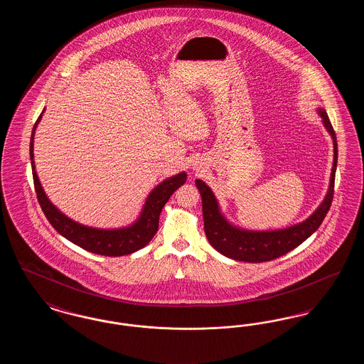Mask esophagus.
<instances>
[{"mask_svg":"<svg viewBox=\"0 0 364 364\" xmlns=\"http://www.w3.org/2000/svg\"><path fill=\"white\" fill-rule=\"evenodd\" d=\"M195 168H196V166H195ZM196 171H198V169H196Z\"/></svg>","mask_w":364,"mask_h":364,"instance_id":"1","label":"esophagus"}]
</instances>
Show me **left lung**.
<instances>
[{"label": "left lung", "instance_id": "left-lung-1", "mask_svg": "<svg viewBox=\"0 0 364 364\" xmlns=\"http://www.w3.org/2000/svg\"><path fill=\"white\" fill-rule=\"evenodd\" d=\"M318 114L322 117V122L333 139L334 158L328 193L322 203L319 205V208H316L306 221L277 230H247L237 228L232 225L224 217V214L220 210L218 200L208 184L199 178L195 181L202 196L205 232L208 242L220 254L230 259L250 263L276 259L292 251L304 240H307L322 224L331 206L334 193V177L337 169V140L336 132L331 127V122L325 109L319 107Z\"/></svg>", "mask_w": 364, "mask_h": 364}]
</instances>
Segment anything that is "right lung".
<instances>
[{
  "instance_id": "1",
  "label": "right lung",
  "mask_w": 364,
  "mask_h": 364,
  "mask_svg": "<svg viewBox=\"0 0 364 364\" xmlns=\"http://www.w3.org/2000/svg\"><path fill=\"white\" fill-rule=\"evenodd\" d=\"M43 112L45 109L42 110L41 116L38 117L33 128L31 141H30V156H31V168H33L35 192L38 196V202L53 228L67 240L82 247L83 250L90 251L92 254L105 255V257L128 255L146 247L149 242H151V239L154 237L158 230L159 214L165 206V203L173 195L174 191L187 181L186 172L168 177L166 180L159 183L147 196L138 220L132 225L117 228V229H98L92 226L82 225L70 220V217L63 214L53 205L42 188L35 171V129L38 127V122L42 119Z\"/></svg>"
}]
</instances>
